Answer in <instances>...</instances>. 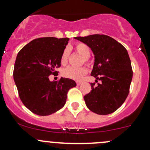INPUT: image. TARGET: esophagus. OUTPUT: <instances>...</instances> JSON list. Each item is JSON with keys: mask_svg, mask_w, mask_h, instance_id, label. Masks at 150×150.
<instances>
[{"mask_svg": "<svg viewBox=\"0 0 150 150\" xmlns=\"http://www.w3.org/2000/svg\"><path fill=\"white\" fill-rule=\"evenodd\" d=\"M76 83H77V85H78V86H80V85L82 84V82H81V81H77Z\"/></svg>", "mask_w": 150, "mask_h": 150, "instance_id": "esophagus-1", "label": "esophagus"}]
</instances>
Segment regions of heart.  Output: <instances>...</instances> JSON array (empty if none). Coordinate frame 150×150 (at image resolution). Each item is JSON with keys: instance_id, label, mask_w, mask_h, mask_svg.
<instances>
[{"instance_id": "heart-1", "label": "heart", "mask_w": 150, "mask_h": 150, "mask_svg": "<svg viewBox=\"0 0 150 150\" xmlns=\"http://www.w3.org/2000/svg\"><path fill=\"white\" fill-rule=\"evenodd\" d=\"M75 49L80 55L83 57V61L84 62H88V57L91 54V50L86 44L83 43H78L75 44ZM69 57V48H65L62 52L61 57L62 64H66ZM87 73V69L84 67H68L63 70L62 75L65 78L69 79L79 81Z\"/></svg>"}]
</instances>
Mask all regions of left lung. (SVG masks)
<instances>
[{"label": "left lung", "instance_id": "8db88e82", "mask_svg": "<svg viewBox=\"0 0 150 150\" xmlns=\"http://www.w3.org/2000/svg\"><path fill=\"white\" fill-rule=\"evenodd\" d=\"M91 49L94 64L91 75L101 81L86 96L88 108L98 115L114 112L123 104L129 93L133 78L131 60L125 47L110 36L91 35L74 38Z\"/></svg>", "mask_w": 150, "mask_h": 150}]
</instances>
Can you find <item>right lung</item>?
<instances>
[{"mask_svg":"<svg viewBox=\"0 0 150 150\" xmlns=\"http://www.w3.org/2000/svg\"><path fill=\"white\" fill-rule=\"evenodd\" d=\"M68 41V38L35 39L16 56L13 80L19 97L24 105L38 115H49L62 108L69 89L76 86L69 78L62 77L57 82L50 81L48 78L61 66L62 54Z\"/></svg>","mask_w":150,"mask_h":150,"instance_id":"add662e5","label":"right lung"}]
</instances>
